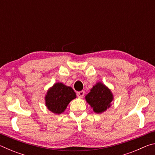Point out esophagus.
Returning <instances> with one entry per match:
<instances>
[{
    "label": "esophagus",
    "mask_w": 155,
    "mask_h": 155,
    "mask_svg": "<svg viewBox=\"0 0 155 155\" xmlns=\"http://www.w3.org/2000/svg\"><path fill=\"white\" fill-rule=\"evenodd\" d=\"M84 94H85V91H78V92L77 93V96L78 97V98H82L84 96Z\"/></svg>",
    "instance_id": "34e87169"
}]
</instances>
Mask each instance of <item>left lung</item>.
Listing matches in <instances>:
<instances>
[{"mask_svg":"<svg viewBox=\"0 0 155 155\" xmlns=\"http://www.w3.org/2000/svg\"><path fill=\"white\" fill-rule=\"evenodd\" d=\"M114 94L111 90L102 82L96 83L85 96L86 102L97 114L107 111L111 106Z\"/></svg>","mask_w":155,"mask_h":155,"instance_id":"obj_1","label":"left lung"}]
</instances>
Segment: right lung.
I'll return each instance as SVG.
<instances>
[{
  "mask_svg": "<svg viewBox=\"0 0 155 155\" xmlns=\"http://www.w3.org/2000/svg\"><path fill=\"white\" fill-rule=\"evenodd\" d=\"M76 98L77 95L71 87L57 82L47 90L44 100L47 109L54 114L59 115L65 111L70 101Z\"/></svg>",
  "mask_w": 155,
  "mask_h": 155,
  "instance_id": "right-lung-1",
  "label": "right lung"
}]
</instances>
